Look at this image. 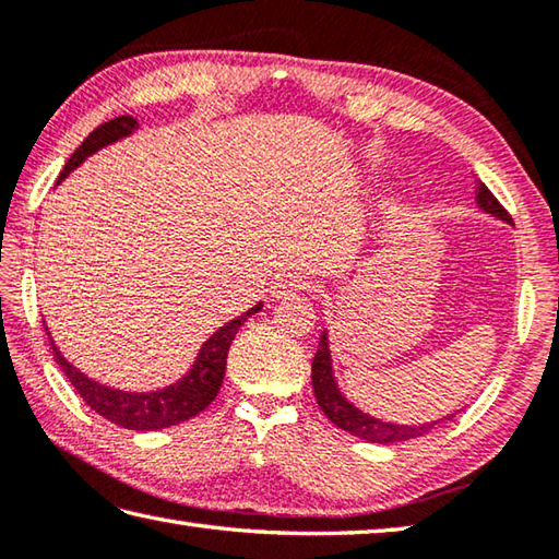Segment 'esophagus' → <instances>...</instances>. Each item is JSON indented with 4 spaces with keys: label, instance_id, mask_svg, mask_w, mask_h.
<instances>
[{
    "label": "esophagus",
    "instance_id": "1",
    "mask_svg": "<svg viewBox=\"0 0 559 559\" xmlns=\"http://www.w3.org/2000/svg\"><path fill=\"white\" fill-rule=\"evenodd\" d=\"M309 277L301 275V272H287V275H282L275 280V284H272V297L280 299V297H287V294H297V292H304L309 289Z\"/></svg>",
    "mask_w": 559,
    "mask_h": 559
}]
</instances>
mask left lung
Returning a JSON list of instances; mask_svg holds the SVG:
<instances>
[{
    "label": "left lung",
    "instance_id": "obj_1",
    "mask_svg": "<svg viewBox=\"0 0 559 559\" xmlns=\"http://www.w3.org/2000/svg\"><path fill=\"white\" fill-rule=\"evenodd\" d=\"M475 194H477V204L484 209V212L491 216H499L511 224L509 212L499 204V199L489 192L487 185L477 182ZM311 382H313L316 402H319L321 411L329 416L331 424L347 430L350 436L370 440V443H384V445L402 443V440L426 436L430 428L440 424V420H433V424H420V426L386 424V420H377L372 416H367V414H362V411H357L350 402H345V396L338 392V384H335V379H333L329 335H325V331L321 333L319 350H316L313 362H311ZM448 418H452V416H448Z\"/></svg>",
    "mask_w": 559,
    "mask_h": 559
}]
</instances>
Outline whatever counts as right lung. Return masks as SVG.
<instances>
[{"label":"right lung","instance_id":"obj_1","mask_svg":"<svg viewBox=\"0 0 559 559\" xmlns=\"http://www.w3.org/2000/svg\"><path fill=\"white\" fill-rule=\"evenodd\" d=\"M135 129H139V121H135L133 116H116V119L102 123L99 129H94L87 139L82 141L80 148L70 155V160L60 173V180H66V177L75 170L84 157L97 153L99 148H104V145L123 139V135L133 133ZM260 309L262 304H258V307H252L243 316H238V319L226 323L224 329H218L212 338L202 345L192 370H189L182 379H177L175 384L165 389H157V392H145V394L121 392V389H111L94 382V379L82 374L78 367H72L66 357L60 355L52 338L48 341H50L52 355H56V362L60 365V370L66 372L70 384L78 389V394L84 399V404H87L92 411H97L99 416H104L121 428L160 430L202 414V411L214 402L226 374L228 347L234 343L240 325L248 321V316L258 313Z\"/></svg>","mask_w":559,"mask_h":559}]
</instances>
